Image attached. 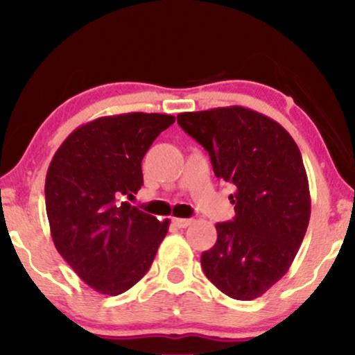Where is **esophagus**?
<instances>
[{
    "label": "esophagus",
    "instance_id": "1",
    "mask_svg": "<svg viewBox=\"0 0 355 355\" xmlns=\"http://www.w3.org/2000/svg\"><path fill=\"white\" fill-rule=\"evenodd\" d=\"M172 223L177 229H185L191 223V218H172Z\"/></svg>",
    "mask_w": 355,
    "mask_h": 355
}]
</instances>
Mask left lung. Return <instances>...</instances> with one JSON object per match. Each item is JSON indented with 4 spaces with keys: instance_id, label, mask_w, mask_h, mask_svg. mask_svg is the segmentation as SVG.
<instances>
[{
    "instance_id": "left-lung-1",
    "label": "left lung",
    "mask_w": 355,
    "mask_h": 355,
    "mask_svg": "<svg viewBox=\"0 0 355 355\" xmlns=\"http://www.w3.org/2000/svg\"><path fill=\"white\" fill-rule=\"evenodd\" d=\"M177 120L209 152L215 177L235 187V217L215 225L203 272L232 299H257L287 274L307 232L311 193L299 146L282 125L243 107Z\"/></svg>"
}]
</instances>
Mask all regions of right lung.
<instances>
[{"label":"right lung","mask_w":355,"mask_h":355,"mask_svg":"<svg viewBox=\"0 0 355 355\" xmlns=\"http://www.w3.org/2000/svg\"><path fill=\"white\" fill-rule=\"evenodd\" d=\"M175 121L164 113H123L81 125L48 166L44 200L56 250L93 291L123 294L148 272L168 220L126 198L144 185L141 160Z\"/></svg>","instance_id":"right-lung-1"}]
</instances>
